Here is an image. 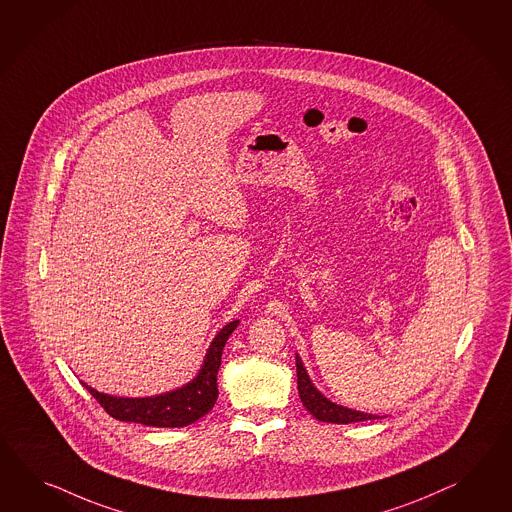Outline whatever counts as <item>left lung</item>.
I'll use <instances>...</instances> for the list:
<instances>
[{"label":"left lung","instance_id":"left-lung-1","mask_svg":"<svg viewBox=\"0 0 512 512\" xmlns=\"http://www.w3.org/2000/svg\"><path fill=\"white\" fill-rule=\"evenodd\" d=\"M296 372H298V392H300L301 401H303L305 409L311 412L316 420L329 422V424H355V422L377 418L375 414L351 411L348 407H342V405H337L325 398L324 394L312 385L309 374L303 368V362L298 355H296Z\"/></svg>","mask_w":512,"mask_h":512}]
</instances>
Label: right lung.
<instances>
[{
	"mask_svg": "<svg viewBox=\"0 0 512 512\" xmlns=\"http://www.w3.org/2000/svg\"><path fill=\"white\" fill-rule=\"evenodd\" d=\"M238 320L225 325L207 349L200 374L188 385L153 398H116L98 392L87 383L83 387L96 398L107 414L120 422L150 425V427H185L194 424L211 411L218 398L216 375L222 364V351L229 335L237 329Z\"/></svg>",
	"mask_w": 512,
	"mask_h": 512,
	"instance_id": "obj_1",
	"label": "right lung"
}]
</instances>
